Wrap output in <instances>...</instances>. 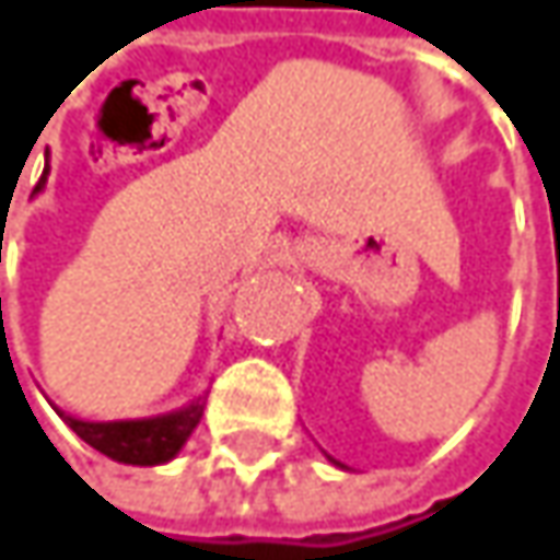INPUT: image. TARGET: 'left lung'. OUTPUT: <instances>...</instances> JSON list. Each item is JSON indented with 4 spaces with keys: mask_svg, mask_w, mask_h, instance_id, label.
I'll use <instances>...</instances> for the list:
<instances>
[{
    "mask_svg": "<svg viewBox=\"0 0 560 560\" xmlns=\"http://www.w3.org/2000/svg\"><path fill=\"white\" fill-rule=\"evenodd\" d=\"M327 460H330V463H337V460H334V457H327ZM337 466H343V463H337Z\"/></svg>",
    "mask_w": 560,
    "mask_h": 560,
    "instance_id": "1",
    "label": "left lung"
}]
</instances>
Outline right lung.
Segmentation results:
<instances>
[{
  "instance_id": "1",
  "label": "right lung",
  "mask_w": 560,
  "mask_h": 560,
  "mask_svg": "<svg viewBox=\"0 0 560 560\" xmlns=\"http://www.w3.org/2000/svg\"><path fill=\"white\" fill-rule=\"evenodd\" d=\"M56 412L66 419V425L84 444H91L94 451L106 454L109 460L128 463V466H160V463H170L183 451L188 434L195 432V425L201 422V416H205V397L191 400L183 409H173V412H163V416H151V419L88 422V419L66 416L62 409H56Z\"/></svg>"
}]
</instances>
